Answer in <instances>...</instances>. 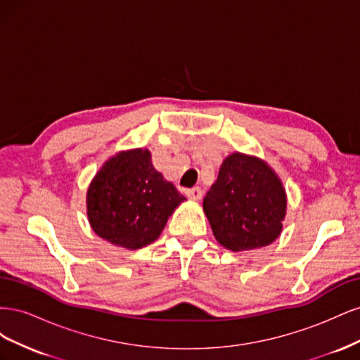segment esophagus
Wrapping results in <instances>:
<instances>
[{
	"mask_svg": "<svg viewBox=\"0 0 360 360\" xmlns=\"http://www.w3.org/2000/svg\"><path fill=\"white\" fill-rule=\"evenodd\" d=\"M186 197L189 198V200H192V201H198V200H201V197H202V191L200 189V188H192V189H186Z\"/></svg>",
	"mask_w": 360,
	"mask_h": 360,
	"instance_id": "34e87169",
	"label": "esophagus"
}]
</instances>
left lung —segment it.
<instances>
[{
  "label": "left lung",
  "mask_w": 360,
  "mask_h": 360,
  "mask_svg": "<svg viewBox=\"0 0 360 360\" xmlns=\"http://www.w3.org/2000/svg\"><path fill=\"white\" fill-rule=\"evenodd\" d=\"M202 207L216 240L238 252L276 240L285 217L287 197L266 162L233 153L224 160Z\"/></svg>",
  "instance_id": "1"
}]
</instances>
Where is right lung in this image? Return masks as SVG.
Here are the masks:
<instances>
[{
  "mask_svg": "<svg viewBox=\"0 0 360 360\" xmlns=\"http://www.w3.org/2000/svg\"><path fill=\"white\" fill-rule=\"evenodd\" d=\"M184 200L155 169L150 151L136 148L111 158L96 174L86 192V214L99 237L139 249L156 240Z\"/></svg>",
  "mask_w": 360,
  "mask_h": 360,
  "instance_id": "1",
  "label": "right lung"
}]
</instances>
